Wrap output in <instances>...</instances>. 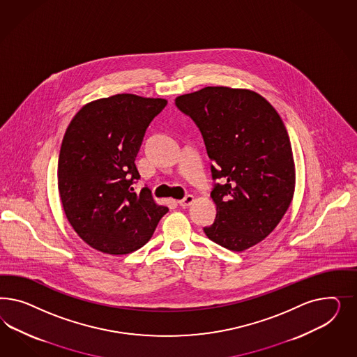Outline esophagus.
<instances>
[{
  "label": "esophagus",
  "mask_w": 357,
  "mask_h": 357,
  "mask_svg": "<svg viewBox=\"0 0 357 357\" xmlns=\"http://www.w3.org/2000/svg\"><path fill=\"white\" fill-rule=\"evenodd\" d=\"M195 197L194 195H187V196H184L182 200H179V204L185 208V206H190L192 203H194Z\"/></svg>",
  "instance_id": "1"
}]
</instances>
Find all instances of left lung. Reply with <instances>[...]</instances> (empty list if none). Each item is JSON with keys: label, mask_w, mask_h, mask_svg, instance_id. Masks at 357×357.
Segmentation results:
<instances>
[{"label": "left lung", "mask_w": 357, "mask_h": 357, "mask_svg": "<svg viewBox=\"0 0 357 357\" xmlns=\"http://www.w3.org/2000/svg\"><path fill=\"white\" fill-rule=\"evenodd\" d=\"M194 120L213 161L216 218L206 237L231 251L261 242L278 227L294 194L292 146L278 111L248 89L208 86L175 99Z\"/></svg>", "instance_id": "1"}]
</instances>
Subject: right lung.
<instances>
[{
  "instance_id": "right-lung-1",
  "label": "right lung",
  "mask_w": 357,
  "mask_h": 357,
  "mask_svg": "<svg viewBox=\"0 0 357 357\" xmlns=\"http://www.w3.org/2000/svg\"><path fill=\"white\" fill-rule=\"evenodd\" d=\"M162 98L116 94L85 105L65 132L57 183L65 216L93 249L130 254L151 239L167 206L151 190L136 194V155L145 130L165 106Z\"/></svg>"
}]
</instances>
